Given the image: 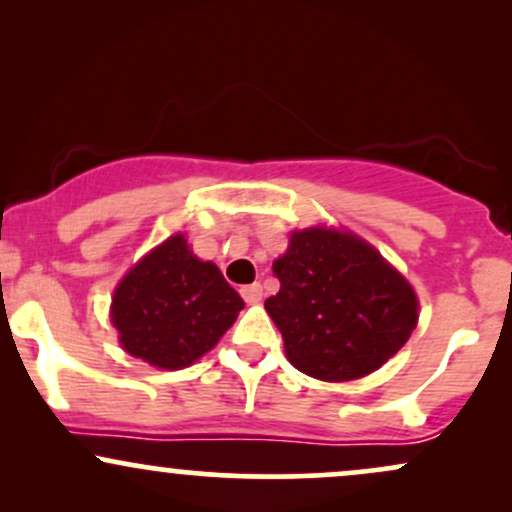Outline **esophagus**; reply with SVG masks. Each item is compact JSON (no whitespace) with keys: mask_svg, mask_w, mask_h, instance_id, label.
<instances>
[{"mask_svg":"<svg viewBox=\"0 0 512 512\" xmlns=\"http://www.w3.org/2000/svg\"><path fill=\"white\" fill-rule=\"evenodd\" d=\"M240 296H243L245 303H250V305L260 303V301H262V286H260V284H248V286H243V289H240Z\"/></svg>","mask_w":512,"mask_h":512,"instance_id":"34e87169","label":"esophagus"}]
</instances>
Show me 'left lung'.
<instances>
[{
  "instance_id": "left-lung-1",
  "label": "left lung",
  "mask_w": 512,
  "mask_h": 512,
  "mask_svg": "<svg viewBox=\"0 0 512 512\" xmlns=\"http://www.w3.org/2000/svg\"><path fill=\"white\" fill-rule=\"evenodd\" d=\"M281 289L264 301L289 361L310 378L346 383L378 370L419 320L411 284L349 231H293L272 264Z\"/></svg>"
}]
</instances>
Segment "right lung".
Masks as SVG:
<instances>
[{"label": "right lung", "instance_id": "right-lung-1", "mask_svg": "<svg viewBox=\"0 0 512 512\" xmlns=\"http://www.w3.org/2000/svg\"><path fill=\"white\" fill-rule=\"evenodd\" d=\"M243 305L219 267L192 255L185 236L175 233L117 284L110 320L127 354L180 370L214 349Z\"/></svg>", "mask_w": 512, "mask_h": 512}]
</instances>
